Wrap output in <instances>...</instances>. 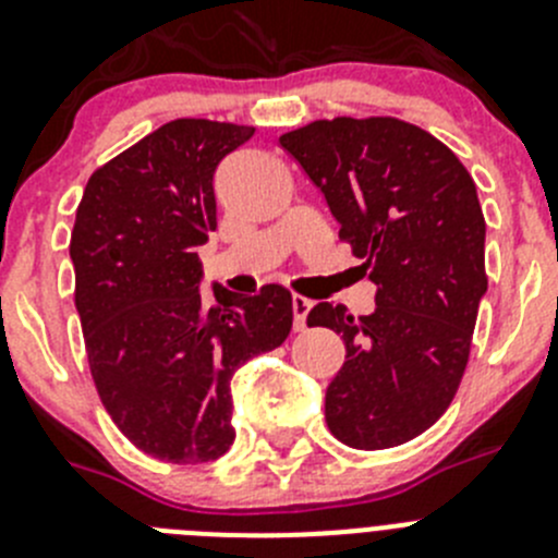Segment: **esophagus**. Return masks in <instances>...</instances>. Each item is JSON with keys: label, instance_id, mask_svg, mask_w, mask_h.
<instances>
[{"label": "esophagus", "instance_id": "esophagus-1", "mask_svg": "<svg viewBox=\"0 0 558 558\" xmlns=\"http://www.w3.org/2000/svg\"><path fill=\"white\" fill-rule=\"evenodd\" d=\"M313 310V301L304 299V295H293V326L295 331L306 329V315Z\"/></svg>", "mask_w": 558, "mask_h": 558}]
</instances>
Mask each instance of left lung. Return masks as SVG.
<instances>
[{
	"label": "left lung",
	"instance_id": "obj_1",
	"mask_svg": "<svg viewBox=\"0 0 558 558\" xmlns=\"http://www.w3.org/2000/svg\"><path fill=\"white\" fill-rule=\"evenodd\" d=\"M279 143L376 284L371 315L320 301L306 318L345 342L329 432L360 451L401 446L439 421L468 367L487 293L476 182L446 143L398 119L313 121Z\"/></svg>",
	"mask_w": 558,
	"mask_h": 558
}]
</instances>
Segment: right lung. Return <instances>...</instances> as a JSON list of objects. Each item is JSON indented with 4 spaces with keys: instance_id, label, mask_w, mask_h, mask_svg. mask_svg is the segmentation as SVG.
<instances>
[{
    "instance_id": "right-lung-1",
    "label": "right lung",
    "mask_w": 558,
    "mask_h": 558,
    "mask_svg": "<svg viewBox=\"0 0 558 558\" xmlns=\"http://www.w3.org/2000/svg\"><path fill=\"white\" fill-rule=\"evenodd\" d=\"M252 135L207 119L162 124L101 166L76 207L69 254L90 376L121 434L162 462L229 451L234 371L282 345L293 326L282 284L202 293L216 168Z\"/></svg>"
}]
</instances>
